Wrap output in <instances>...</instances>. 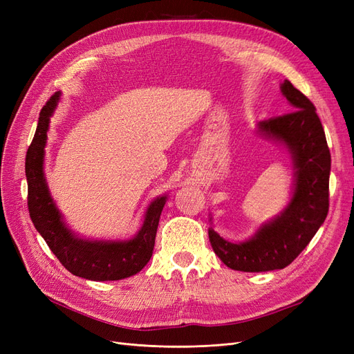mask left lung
I'll use <instances>...</instances> for the list:
<instances>
[{"label": "left lung", "instance_id": "1", "mask_svg": "<svg viewBox=\"0 0 354 354\" xmlns=\"http://www.w3.org/2000/svg\"><path fill=\"white\" fill-rule=\"evenodd\" d=\"M281 93L292 112L261 121L255 130L283 146L291 156L292 194L279 216L263 223L248 239L232 242L209 227L214 252L233 270L283 269L313 239L328 216L330 153L322 122L313 103L288 80L281 84Z\"/></svg>", "mask_w": 354, "mask_h": 354}]
</instances>
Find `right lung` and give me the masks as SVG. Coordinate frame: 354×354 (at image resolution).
Returning <instances> with one entry per match:
<instances>
[{
	"label": "right lung",
	"mask_w": 354,
	"mask_h": 354,
	"mask_svg": "<svg viewBox=\"0 0 354 354\" xmlns=\"http://www.w3.org/2000/svg\"><path fill=\"white\" fill-rule=\"evenodd\" d=\"M59 100L60 93H56L41 109L34 140L26 153L25 171L30 220L51 252L72 274L97 282L125 279L140 272L151 260L159 217L168 195H160L149 203L140 230L130 239L81 238L71 230L50 194L44 173L50 118Z\"/></svg>",
	"instance_id": "right-lung-1"
}]
</instances>
